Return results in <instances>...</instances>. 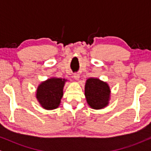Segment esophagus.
Returning <instances> with one entry per match:
<instances>
[{
    "mask_svg": "<svg viewBox=\"0 0 151 151\" xmlns=\"http://www.w3.org/2000/svg\"><path fill=\"white\" fill-rule=\"evenodd\" d=\"M74 78L76 79V80H79V74L78 73L74 74Z\"/></svg>",
    "mask_w": 151,
    "mask_h": 151,
    "instance_id": "esophagus-1",
    "label": "esophagus"
}]
</instances>
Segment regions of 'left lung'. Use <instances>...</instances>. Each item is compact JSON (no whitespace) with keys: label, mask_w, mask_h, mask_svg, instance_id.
<instances>
[{"label":"left lung","mask_w":151,"mask_h":151,"mask_svg":"<svg viewBox=\"0 0 151 151\" xmlns=\"http://www.w3.org/2000/svg\"><path fill=\"white\" fill-rule=\"evenodd\" d=\"M85 96L87 104L93 109H101L109 104L110 88L106 82L97 78H89L86 81Z\"/></svg>","instance_id":"8db88e82"}]
</instances>
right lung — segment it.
<instances>
[{
    "label": "right lung",
    "mask_w": 151,
    "mask_h": 151,
    "mask_svg": "<svg viewBox=\"0 0 151 151\" xmlns=\"http://www.w3.org/2000/svg\"><path fill=\"white\" fill-rule=\"evenodd\" d=\"M67 79L52 77L38 86L36 98L45 109L52 110L60 106L63 96V87Z\"/></svg>",
    "instance_id": "right-lung-1"
}]
</instances>
